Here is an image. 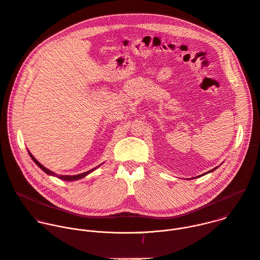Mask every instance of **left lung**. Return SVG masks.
<instances>
[{"instance_id":"1","label":"left lung","mask_w":260,"mask_h":260,"mask_svg":"<svg viewBox=\"0 0 260 260\" xmlns=\"http://www.w3.org/2000/svg\"><path fill=\"white\" fill-rule=\"evenodd\" d=\"M217 168H218V167H216V168H215V169H213V170H211V171H209V172H208V173H212V172H214V171H215V170H216V169H217ZM208 173H206V174H208ZM206 174H203V175H200V176H198V177H202V176H204V175H206ZM193 179H194V178H193Z\"/></svg>"}]
</instances>
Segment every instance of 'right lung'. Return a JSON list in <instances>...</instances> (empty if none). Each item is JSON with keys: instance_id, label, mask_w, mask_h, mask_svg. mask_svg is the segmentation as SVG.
I'll list each match as a JSON object with an SVG mask.
<instances>
[{"instance_id": "right-lung-1", "label": "right lung", "mask_w": 260, "mask_h": 260, "mask_svg": "<svg viewBox=\"0 0 260 260\" xmlns=\"http://www.w3.org/2000/svg\"><path fill=\"white\" fill-rule=\"evenodd\" d=\"M28 154H29V156L31 157V159L34 160V162L38 166L43 172H45L47 175H49V176H53V177H56V178H58V179H60V180H63V181H76V180H79V179H82V178H84V177H86L88 174H90V173H92L94 170H96L99 167H101V165L100 166H98L96 168H93V169H91V170H89V171H87V172H85V173H82V174H79V175H73V176H69V175H57V174H55L54 172H52V171H50V170H48V169H46L44 166H42L38 160H37L32 155H31V153L28 151Z\"/></svg>"}]
</instances>
